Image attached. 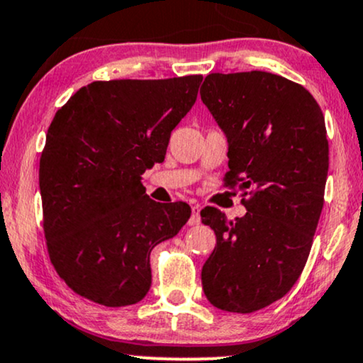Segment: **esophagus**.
<instances>
[{
	"instance_id": "obj_1",
	"label": "esophagus",
	"mask_w": 363,
	"mask_h": 363,
	"mask_svg": "<svg viewBox=\"0 0 363 363\" xmlns=\"http://www.w3.org/2000/svg\"><path fill=\"white\" fill-rule=\"evenodd\" d=\"M199 211H201L199 204H194V206H193V215H191V220H189V225H191V226H196V225L201 223Z\"/></svg>"
}]
</instances>
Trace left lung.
Returning a JSON list of instances; mask_svg holds the SVG:
<instances>
[{"label": "left lung", "mask_w": 363, "mask_h": 363, "mask_svg": "<svg viewBox=\"0 0 363 363\" xmlns=\"http://www.w3.org/2000/svg\"><path fill=\"white\" fill-rule=\"evenodd\" d=\"M201 99L228 142L226 184L250 196L233 221L201 211L216 235L203 291L221 311H259L291 291L311 250L328 176L325 118L303 86L264 71L209 74Z\"/></svg>", "instance_id": "1"}]
</instances>
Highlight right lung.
Wrapping results in <instances>:
<instances>
[{
    "label": "right lung",
    "mask_w": 363,
    "mask_h": 363,
    "mask_svg": "<svg viewBox=\"0 0 363 363\" xmlns=\"http://www.w3.org/2000/svg\"><path fill=\"white\" fill-rule=\"evenodd\" d=\"M201 81H96L55 113L40 159L43 230L57 274L82 298L108 308L142 301L152 248L189 220L186 203L148 198L142 174L164 162Z\"/></svg>",
    "instance_id": "1"
}]
</instances>
